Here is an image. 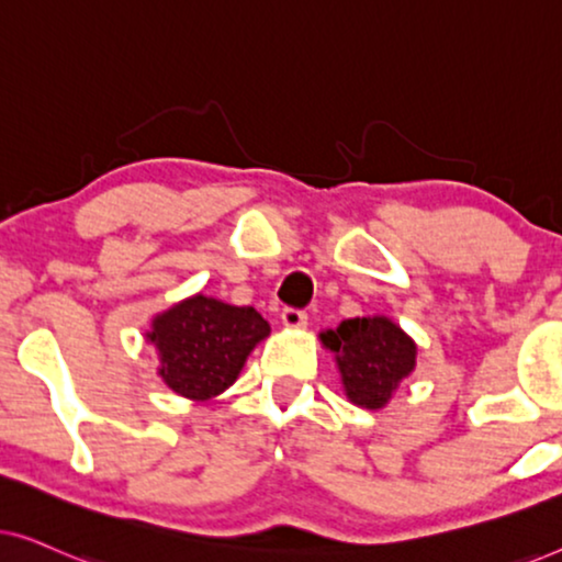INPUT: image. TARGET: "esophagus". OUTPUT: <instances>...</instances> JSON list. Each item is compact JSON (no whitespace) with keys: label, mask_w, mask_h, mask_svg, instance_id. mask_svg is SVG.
<instances>
[{"label":"esophagus","mask_w":562,"mask_h":562,"mask_svg":"<svg viewBox=\"0 0 562 562\" xmlns=\"http://www.w3.org/2000/svg\"><path fill=\"white\" fill-rule=\"evenodd\" d=\"M281 325L286 329H302L306 325V312L302 310H283Z\"/></svg>","instance_id":"esophagus-1"}]
</instances>
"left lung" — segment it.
I'll return each instance as SVG.
<instances>
[{
  "label": "left lung",
  "mask_w": 562,
  "mask_h": 562,
  "mask_svg": "<svg viewBox=\"0 0 562 562\" xmlns=\"http://www.w3.org/2000/svg\"><path fill=\"white\" fill-rule=\"evenodd\" d=\"M319 340L335 352L345 396L360 409H383L417 368V342L383 314L345 319Z\"/></svg>",
  "instance_id": "1"
}]
</instances>
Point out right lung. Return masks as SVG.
<instances>
[{
    "mask_svg": "<svg viewBox=\"0 0 562 562\" xmlns=\"http://www.w3.org/2000/svg\"><path fill=\"white\" fill-rule=\"evenodd\" d=\"M271 325L252 306L214 296L181 299L150 319L145 333L156 348L158 375L173 394L206 402L227 391Z\"/></svg>",
    "mask_w": 562,
    "mask_h": 562,
    "instance_id": "right-lung-1",
    "label": "right lung"
}]
</instances>
